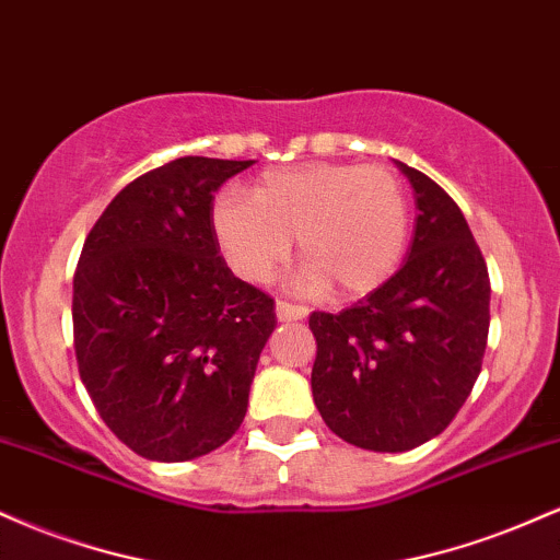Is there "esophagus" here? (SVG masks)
<instances>
[{
  "instance_id": "obj_1",
  "label": "esophagus",
  "mask_w": 560,
  "mask_h": 560,
  "mask_svg": "<svg viewBox=\"0 0 560 560\" xmlns=\"http://www.w3.org/2000/svg\"><path fill=\"white\" fill-rule=\"evenodd\" d=\"M307 316L305 305H294L289 300H276V318L279 320H300Z\"/></svg>"
}]
</instances>
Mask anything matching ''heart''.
<instances>
[{"label":"heart","mask_w":560,"mask_h":560,"mask_svg":"<svg viewBox=\"0 0 560 560\" xmlns=\"http://www.w3.org/2000/svg\"><path fill=\"white\" fill-rule=\"evenodd\" d=\"M213 231L236 276L262 284L298 236L302 284L339 298L374 292L400 266L410 234L408 195L387 165L307 163L260 173L253 189L215 202Z\"/></svg>","instance_id":"heart-1"}]
</instances>
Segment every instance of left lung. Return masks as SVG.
Returning a JSON list of instances; mask_svg holds the SVG:
<instances>
[{
	"instance_id": "obj_1",
	"label": "left lung",
	"mask_w": 560,
	"mask_h": 560,
	"mask_svg": "<svg viewBox=\"0 0 560 560\" xmlns=\"http://www.w3.org/2000/svg\"><path fill=\"white\" fill-rule=\"evenodd\" d=\"M397 165L419 208L408 258L358 305L307 320L320 419L376 453L445 432L471 395L490 331V273L464 213L427 173Z\"/></svg>"
}]
</instances>
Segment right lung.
Listing matches in <instances>:
<instances>
[{
	"label": "right lung",
	"instance_id": "add662e5",
	"mask_svg": "<svg viewBox=\"0 0 560 560\" xmlns=\"http://www.w3.org/2000/svg\"><path fill=\"white\" fill-rule=\"evenodd\" d=\"M253 160L176 158L133 178L73 276L79 374L107 429L147 460L221 447L247 413L273 298L221 258L213 199Z\"/></svg>",
	"mask_w": 560,
	"mask_h": 560
}]
</instances>
